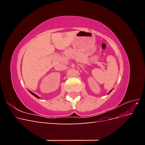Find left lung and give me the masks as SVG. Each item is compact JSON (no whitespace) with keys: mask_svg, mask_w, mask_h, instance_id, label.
<instances>
[{"mask_svg":"<svg viewBox=\"0 0 145 145\" xmlns=\"http://www.w3.org/2000/svg\"><path fill=\"white\" fill-rule=\"evenodd\" d=\"M111 91H112V90H111ZM111 91H110V92H111ZM110 92H109V93H110Z\"/></svg>","mask_w":145,"mask_h":145,"instance_id":"left-lung-1","label":"left lung"}]
</instances>
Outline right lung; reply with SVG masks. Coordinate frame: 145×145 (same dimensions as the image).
Wrapping results in <instances>:
<instances>
[{
  "label": "right lung",
  "mask_w": 145,
  "mask_h": 145,
  "mask_svg": "<svg viewBox=\"0 0 145 145\" xmlns=\"http://www.w3.org/2000/svg\"><path fill=\"white\" fill-rule=\"evenodd\" d=\"M29 91V93H30L31 94H33V95L34 96H35V97H37V98H38V99H40V98H39V96H38V95H37L36 94H35L34 93H33V92H31V91Z\"/></svg>",
  "instance_id": "add662e5"
}]
</instances>
